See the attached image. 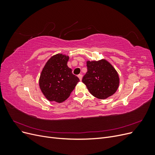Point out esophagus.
<instances>
[{
    "instance_id": "1",
    "label": "esophagus",
    "mask_w": 155,
    "mask_h": 155,
    "mask_svg": "<svg viewBox=\"0 0 155 155\" xmlns=\"http://www.w3.org/2000/svg\"><path fill=\"white\" fill-rule=\"evenodd\" d=\"M78 76V78H79V80L81 81V80H82V75H81V74H79Z\"/></svg>"
}]
</instances>
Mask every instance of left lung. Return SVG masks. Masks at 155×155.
I'll return each instance as SVG.
<instances>
[{
    "instance_id": "obj_1",
    "label": "left lung",
    "mask_w": 155,
    "mask_h": 155,
    "mask_svg": "<svg viewBox=\"0 0 155 155\" xmlns=\"http://www.w3.org/2000/svg\"><path fill=\"white\" fill-rule=\"evenodd\" d=\"M87 67L82 81L91 94L101 100L113 95L119 87L120 79L111 64L105 59L88 61Z\"/></svg>"
}]
</instances>
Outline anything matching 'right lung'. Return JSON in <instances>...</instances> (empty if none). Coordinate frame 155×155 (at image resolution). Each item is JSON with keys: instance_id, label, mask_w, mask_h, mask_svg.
<instances>
[{"instance_id": "obj_1", "label": "right lung", "mask_w": 155, "mask_h": 155, "mask_svg": "<svg viewBox=\"0 0 155 155\" xmlns=\"http://www.w3.org/2000/svg\"><path fill=\"white\" fill-rule=\"evenodd\" d=\"M68 56L58 54L45 65L39 78V87L46 99L61 103L66 100L79 81L67 66Z\"/></svg>"}]
</instances>
